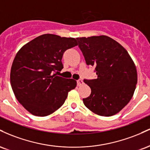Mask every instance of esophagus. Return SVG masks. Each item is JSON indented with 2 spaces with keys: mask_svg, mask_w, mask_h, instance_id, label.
Instances as JSON below:
<instances>
[{
  "mask_svg": "<svg viewBox=\"0 0 150 150\" xmlns=\"http://www.w3.org/2000/svg\"><path fill=\"white\" fill-rule=\"evenodd\" d=\"M77 86H81L83 85V81H82L81 79H79L78 80H77Z\"/></svg>",
  "mask_w": 150,
  "mask_h": 150,
  "instance_id": "esophagus-1",
  "label": "esophagus"
}]
</instances>
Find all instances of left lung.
<instances>
[{"label": "left lung", "instance_id": "obj_1", "mask_svg": "<svg viewBox=\"0 0 150 150\" xmlns=\"http://www.w3.org/2000/svg\"><path fill=\"white\" fill-rule=\"evenodd\" d=\"M87 65L94 68L97 78L85 79L91 94L83 99L96 114L111 116L128 104L137 82L135 65L128 51L107 36L77 38Z\"/></svg>", "mask_w": 150, "mask_h": 150}]
</instances>
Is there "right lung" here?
<instances>
[{
  "label": "right lung",
  "mask_w": 150,
  "mask_h": 150,
  "mask_svg": "<svg viewBox=\"0 0 150 150\" xmlns=\"http://www.w3.org/2000/svg\"><path fill=\"white\" fill-rule=\"evenodd\" d=\"M77 45L74 38L46 34L27 43L16 54L10 71L11 87L18 101L32 114H51L75 88L76 80L54 72L63 68L65 51Z\"/></svg>",
  "instance_id": "obj_1"
}]
</instances>
